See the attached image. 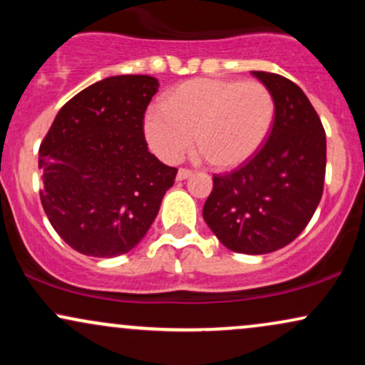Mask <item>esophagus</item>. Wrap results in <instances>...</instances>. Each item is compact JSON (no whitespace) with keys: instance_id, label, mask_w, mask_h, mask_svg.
<instances>
[{"instance_id":"obj_1","label":"esophagus","mask_w":365,"mask_h":365,"mask_svg":"<svg viewBox=\"0 0 365 365\" xmlns=\"http://www.w3.org/2000/svg\"><path fill=\"white\" fill-rule=\"evenodd\" d=\"M192 173H194V171H192V170H188V168H180L178 173H177V178H178V180H185V178H188V177H192Z\"/></svg>"}]
</instances>
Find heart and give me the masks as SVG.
I'll list each match as a JSON object with an SVG mask.
<instances>
[{"instance_id":"heart-1","label":"heart","mask_w":365,"mask_h":365,"mask_svg":"<svg viewBox=\"0 0 365 365\" xmlns=\"http://www.w3.org/2000/svg\"><path fill=\"white\" fill-rule=\"evenodd\" d=\"M274 120V94L261 81L194 78L171 91L163 106L149 108L144 133L166 163L185 156L195 133L212 165L237 168L262 149Z\"/></svg>"}]
</instances>
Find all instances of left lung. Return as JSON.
<instances>
[{"label": "left lung", "instance_id": "8db88e82", "mask_svg": "<svg viewBox=\"0 0 365 365\" xmlns=\"http://www.w3.org/2000/svg\"><path fill=\"white\" fill-rule=\"evenodd\" d=\"M252 75L274 94V127L250 161L212 177L202 216L226 249L267 254L295 240L319 204L326 133L297 83L278 73Z\"/></svg>", "mask_w": 365, "mask_h": 365}]
</instances>
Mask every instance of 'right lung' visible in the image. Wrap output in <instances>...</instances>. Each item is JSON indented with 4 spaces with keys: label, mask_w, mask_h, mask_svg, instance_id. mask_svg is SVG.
<instances>
[{
    "label": "right lung",
    "mask_w": 365,
    "mask_h": 365,
    "mask_svg": "<svg viewBox=\"0 0 365 365\" xmlns=\"http://www.w3.org/2000/svg\"><path fill=\"white\" fill-rule=\"evenodd\" d=\"M158 87L149 75L92 83L58 111L41 142V202L77 252H130L175 183L178 170L150 154L144 137V115Z\"/></svg>",
    "instance_id": "right-lung-1"
}]
</instances>
